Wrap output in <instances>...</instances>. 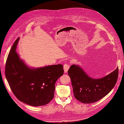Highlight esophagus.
<instances>
[{"mask_svg": "<svg viewBox=\"0 0 124 124\" xmlns=\"http://www.w3.org/2000/svg\"><path fill=\"white\" fill-rule=\"evenodd\" d=\"M70 65L68 64V63H65V64L63 65V70H64V72L65 73L67 72L68 69H69Z\"/></svg>", "mask_w": 124, "mask_h": 124, "instance_id": "1", "label": "esophagus"}]
</instances>
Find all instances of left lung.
<instances>
[{"instance_id": "8db88e82", "label": "left lung", "mask_w": 124, "mask_h": 124, "mask_svg": "<svg viewBox=\"0 0 124 124\" xmlns=\"http://www.w3.org/2000/svg\"><path fill=\"white\" fill-rule=\"evenodd\" d=\"M68 72L75 98L82 103H92L103 98L113 88L117 80L118 68L97 79L89 77L78 65H71Z\"/></svg>"}]
</instances>
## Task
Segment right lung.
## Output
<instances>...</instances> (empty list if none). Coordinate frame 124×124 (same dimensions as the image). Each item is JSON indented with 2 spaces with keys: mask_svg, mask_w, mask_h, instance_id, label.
I'll list each match as a JSON object with an SVG mask.
<instances>
[{
  "mask_svg": "<svg viewBox=\"0 0 124 124\" xmlns=\"http://www.w3.org/2000/svg\"><path fill=\"white\" fill-rule=\"evenodd\" d=\"M19 38L9 52L5 75L11 91L20 101L32 106H44L53 99L55 84L64 71L61 64L30 68L16 50Z\"/></svg>",
  "mask_w": 124,
  "mask_h": 124,
  "instance_id": "right-lung-1",
  "label": "right lung"
}]
</instances>
